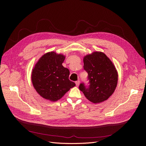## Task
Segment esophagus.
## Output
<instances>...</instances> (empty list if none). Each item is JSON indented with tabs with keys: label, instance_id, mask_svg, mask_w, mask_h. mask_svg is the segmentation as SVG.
Here are the masks:
<instances>
[{
	"label": "esophagus",
	"instance_id": "esophagus-1",
	"mask_svg": "<svg viewBox=\"0 0 146 146\" xmlns=\"http://www.w3.org/2000/svg\"><path fill=\"white\" fill-rule=\"evenodd\" d=\"M75 83H76V85L78 87V86H79V84H80V81H79V80H78V81H76Z\"/></svg>",
	"mask_w": 146,
	"mask_h": 146
}]
</instances>
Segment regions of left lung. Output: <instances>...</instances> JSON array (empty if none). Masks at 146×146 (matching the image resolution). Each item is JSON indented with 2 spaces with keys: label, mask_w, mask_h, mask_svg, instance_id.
<instances>
[{
  "label": "left lung",
  "mask_w": 146,
  "mask_h": 146,
  "mask_svg": "<svg viewBox=\"0 0 146 146\" xmlns=\"http://www.w3.org/2000/svg\"><path fill=\"white\" fill-rule=\"evenodd\" d=\"M83 68L88 74L89 85L80 83L79 89L90 102L98 104L107 100L114 92L118 72L110 59L102 52H94L83 58Z\"/></svg>",
  "instance_id": "left-lung-1"
}]
</instances>
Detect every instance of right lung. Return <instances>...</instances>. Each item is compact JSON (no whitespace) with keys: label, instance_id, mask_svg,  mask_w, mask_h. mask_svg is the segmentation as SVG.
<instances>
[{"label":"right lung","instance_id":"add662e5","mask_svg":"<svg viewBox=\"0 0 146 146\" xmlns=\"http://www.w3.org/2000/svg\"><path fill=\"white\" fill-rule=\"evenodd\" d=\"M64 59L63 54L48 52L39 59L33 69L31 80L35 89L50 101H58L76 85L68 79L69 70L62 65Z\"/></svg>","mask_w":146,"mask_h":146}]
</instances>
